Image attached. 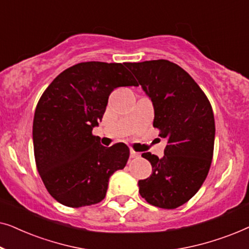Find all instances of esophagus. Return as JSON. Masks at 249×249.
I'll return each instance as SVG.
<instances>
[{"instance_id":"obj_1","label":"esophagus","mask_w":249,"mask_h":249,"mask_svg":"<svg viewBox=\"0 0 249 249\" xmlns=\"http://www.w3.org/2000/svg\"><path fill=\"white\" fill-rule=\"evenodd\" d=\"M139 156H141V154H139V153L135 152L134 149H131V151H130V158L131 159H137V158H139Z\"/></svg>"}]
</instances>
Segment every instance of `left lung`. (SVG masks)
<instances>
[{"label": "left lung", "mask_w": 249, "mask_h": 249, "mask_svg": "<svg viewBox=\"0 0 249 249\" xmlns=\"http://www.w3.org/2000/svg\"><path fill=\"white\" fill-rule=\"evenodd\" d=\"M154 105L153 127L168 141L164 156H142L153 172L139 180V194L151 205L172 210L198 192L210 171L214 151L215 122L212 107L196 81L168 60L128 62Z\"/></svg>", "instance_id": "left-lung-1"}]
</instances>
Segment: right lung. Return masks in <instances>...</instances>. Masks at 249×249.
Masks as SVG:
<instances>
[{
  "label": "right lung",
  "mask_w": 249,
  "mask_h": 249,
  "mask_svg": "<svg viewBox=\"0 0 249 249\" xmlns=\"http://www.w3.org/2000/svg\"><path fill=\"white\" fill-rule=\"evenodd\" d=\"M124 86H138L125 63L90 61L62 71L40 96L33 124L35 162L47 192L62 205L100 203L108 178L127 164V145L104 147L91 132L111 91Z\"/></svg>",
  "instance_id": "obj_1"
}]
</instances>
